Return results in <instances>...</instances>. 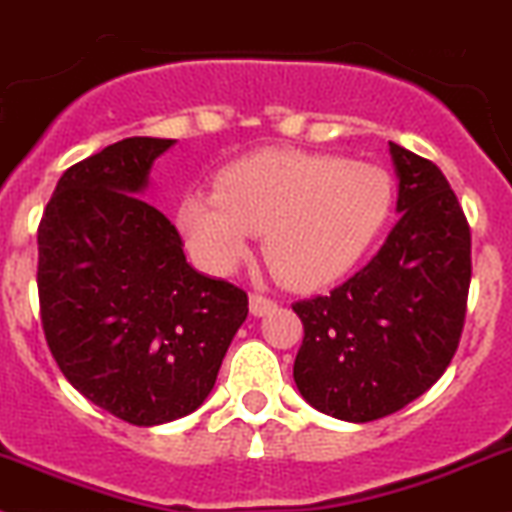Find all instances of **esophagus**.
<instances>
[{
	"instance_id": "obj_1",
	"label": "esophagus",
	"mask_w": 512,
	"mask_h": 512,
	"mask_svg": "<svg viewBox=\"0 0 512 512\" xmlns=\"http://www.w3.org/2000/svg\"><path fill=\"white\" fill-rule=\"evenodd\" d=\"M278 308V300L270 298V295H262V293H252L250 295V313L255 315V318H260V315H267L270 310Z\"/></svg>"
}]
</instances>
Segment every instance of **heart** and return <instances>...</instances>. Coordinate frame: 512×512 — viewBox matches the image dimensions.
Segmentation results:
<instances>
[{
	"label": "heart",
	"mask_w": 512,
	"mask_h": 512,
	"mask_svg": "<svg viewBox=\"0 0 512 512\" xmlns=\"http://www.w3.org/2000/svg\"><path fill=\"white\" fill-rule=\"evenodd\" d=\"M394 209L386 169L336 154L267 148L234 161L217 191H189L176 207L186 245L229 270L265 229V257L290 288H321L371 250Z\"/></svg>",
	"instance_id": "b5f03b06"
}]
</instances>
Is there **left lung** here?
<instances>
[{"mask_svg": "<svg viewBox=\"0 0 512 512\" xmlns=\"http://www.w3.org/2000/svg\"><path fill=\"white\" fill-rule=\"evenodd\" d=\"M394 224L366 267L328 295L298 300L293 379L310 407L374 422L422 396L460 346L472 278L470 224L437 164L389 143Z\"/></svg>", "mask_w": 512, "mask_h": 512, "instance_id": "obj_1", "label": "left lung"}]
</instances>
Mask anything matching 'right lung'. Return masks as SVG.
Masks as SVG:
<instances>
[{
    "mask_svg": "<svg viewBox=\"0 0 512 512\" xmlns=\"http://www.w3.org/2000/svg\"><path fill=\"white\" fill-rule=\"evenodd\" d=\"M171 143L123 138L70 166L37 227L52 358L85 399L136 427L202 407L247 318L245 290L194 270L174 224L138 197Z\"/></svg>",
    "mask_w": 512,
    "mask_h": 512,
    "instance_id": "add662e5",
    "label": "right lung"
}]
</instances>
